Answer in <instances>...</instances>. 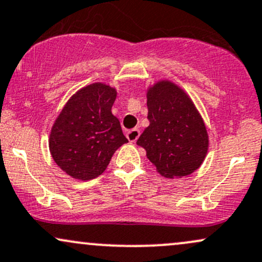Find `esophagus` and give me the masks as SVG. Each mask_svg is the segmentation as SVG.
<instances>
[{
	"label": "esophagus",
	"instance_id": "34e87169",
	"mask_svg": "<svg viewBox=\"0 0 262 262\" xmlns=\"http://www.w3.org/2000/svg\"><path fill=\"white\" fill-rule=\"evenodd\" d=\"M126 136H127V140L130 141V142H136L137 138L140 137V130L138 128H132L126 134Z\"/></svg>",
	"mask_w": 262,
	"mask_h": 262
}]
</instances>
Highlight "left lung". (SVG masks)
Returning <instances> with one entry per match:
<instances>
[{
	"mask_svg": "<svg viewBox=\"0 0 262 262\" xmlns=\"http://www.w3.org/2000/svg\"><path fill=\"white\" fill-rule=\"evenodd\" d=\"M149 126L137 140L165 178L186 177L204 162L208 135L204 120L183 89L162 81L147 92Z\"/></svg>",
	"mask_w": 262,
	"mask_h": 262,
	"instance_id": "obj_1",
	"label": "left lung"
}]
</instances>
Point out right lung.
Here are the masks:
<instances>
[{
	"label": "right lung",
	"mask_w": 262,
	"mask_h": 262,
	"mask_svg": "<svg viewBox=\"0 0 262 262\" xmlns=\"http://www.w3.org/2000/svg\"><path fill=\"white\" fill-rule=\"evenodd\" d=\"M116 91L103 83L82 88L67 101L50 134V152L70 177L92 180L105 170L115 150L128 142L112 106Z\"/></svg>",
	"instance_id": "right-lung-1"
}]
</instances>
